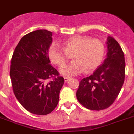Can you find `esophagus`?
Instances as JSON below:
<instances>
[{
  "instance_id": "esophagus-1",
  "label": "esophagus",
  "mask_w": 134,
  "mask_h": 134,
  "mask_svg": "<svg viewBox=\"0 0 134 134\" xmlns=\"http://www.w3.org/2000/svg\"><path fill=\"white\" fill-rule=\"evenodd\" d=\"M64 79V81H65V82H67V81H68V80L70 79L69 77H66V76H65V77Z\"/></svg>"
}]
</instances>
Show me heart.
Masks as SVG:
<instances>
[{"mask_svg":"<svg viewBox=\"0 0 134 134\" xmlns=\"http://www.w3.org/2000/svg\"><path fill=\"white\" fill-rule=\"evenodd\" d=\"M64 50L57 43L51 44L48 49L50 61L58 66H62L67 61V54H72L74 61L62 67L60 73L71 76L91 72L100 66L104 58L105 46L102 41L90 36H76L69 38L62 43Z\"/></svg>","mask_w":134,"mask_h":134,"instance_id":"heart-1","label":"heart"}]
</instances>
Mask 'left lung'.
Masks as SVG:
<instances>
[{
	"mask_svg": "<svg viewBox=\"0 0 134 134\" xmlns=\"http://www.w3.org/2000/svg\"><path fill=\"white\" fill-rule=\"evenodd\" d=\"M106 58L94 72L81 80L76 98L81 104L91 110L109 107L118 96L124 83L125 62L124 53L118 42L107 38Z\"/></svg>",
	"mask_w": 134,
	"mask_h": 134,
	"instance_id": "left-lung-1",
	"label": "left lung"
}]
</instances>
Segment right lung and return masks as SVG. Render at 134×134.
<instances>
[{
    "instance_id": "right-lung-1",
    "label": "right lung",
    "mask_w": 134,
    "mask_h": 134,
    "mask_svg": "<svg viewBox=\"0 0 134 134\" xmlns=\"http://www.w3.org/2000/svg\"><path fill=\"white\" fill-rule=\"evenodd\" d=\"M52 32L37 30L19 41L11 58V76L13 93L30 113L46 115L55 108L64 83L62 76L50 64L48 49Z\"/></svg>"
}]
</instances>
